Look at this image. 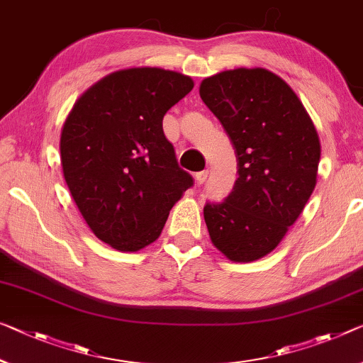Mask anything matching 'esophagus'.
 Wrapping results in <instances>:
<instances>
[{"instance_id": "1", "label": "esophagus", "mask_w": 363, "mask_h": 363, "mask_svg": "<svg viewBox=\"0 0 363 363\" xmlns=\"http://www.w3.org/2000/svg\"><path fill=\"white\" fill-rule=\"evenodd\" d=\"M208 175H209V170H208V169L203 170V172H198V174L194 175V178H196L198 185H203V183L206 182V178H208Z\"/></svg>"}]
</instances>
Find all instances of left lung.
Segmentation results:
<instances>
[{"label": "left lung", "instance_id": "left-lung-1", "mask_svg": "<svg viewBox=\"0 0 363 363\" xmlns=\"http://www.w3.org/2000/svg\"><path fill=\"white\" fill-rule=\"evenodd\" d=\"M199 96L235 149L238 178L220 204L204 206L214 247L233 263L269 255L316 186L320 136L302 100L264 68L206 77Z\"/></svg>", "mask_w": 363, "mask_h": 363}]
</instances>
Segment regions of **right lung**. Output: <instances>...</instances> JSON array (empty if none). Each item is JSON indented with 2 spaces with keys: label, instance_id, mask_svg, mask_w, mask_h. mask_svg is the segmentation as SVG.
<instances>
[{
  "label": "right lung",
  "instance_id": "add662e5",
  "mask_svg": "<svg viewBox=\"0 0 363 363\" xmlns=\"http://www.w3.org/2000/svg\"><path fill=\"white\" fill-rule=\"evenodd\" d=\"M194 87L182 72L118 69L76 100L60 136L72 199L99 240L118 252L155 242L193 178L177 164L162 120Z\"/></svg>",
  "mask_w": 363,
  "mask_h": 363
}]
</instances>
